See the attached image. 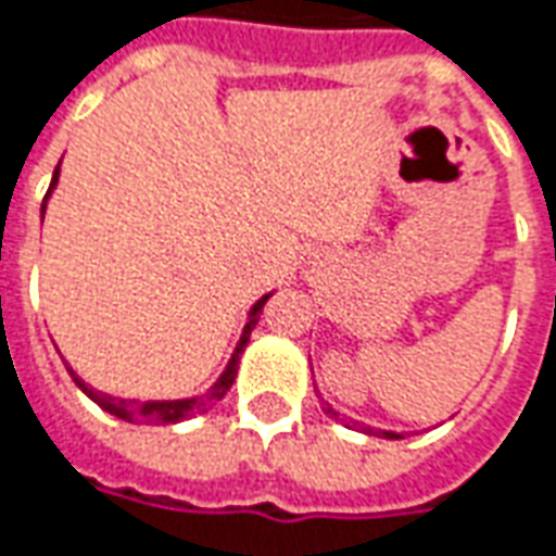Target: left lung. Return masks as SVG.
Masks as SVG:
<instances>
[{
	"label": "left lung",
	"instance_id": "obj_1",
	"mask_svg": "<svg viewBox=\"0 0 556 556\" xmlns=\"http://www.w3.org/2000/svg\"><path fill=\"white\" fill-rule=\"evenodd\" d=\"M327 415L339 417V412H332V408H327ZM354 424H357V420H351V427H354ZM363 430H366V427H363ZM369 432H372V430H369ZM381 435H384V439H402V435H396V432H381Z\"/></svg>",
	"mask_w": 556,
	"mask_h": 556
}]
</instances>
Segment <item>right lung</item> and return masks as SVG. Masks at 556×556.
<instances>
[{
    "label": "right lung",
    "instance_id": "add662e5",
    "mask_svg": "<svg viewBox=\"0 0 556 556\" xmlns=\"http://www.w3.org/2000/svg\"><path fill=\"white\" fill-rule=\"evenodd\" d=\"M56 178H60V166H56V172H53L51 190L56 187ZM51 190H48V197H51ZM48 197H45V205H48ZM45 205H41V212H45ZM266 300H269V296H263V300L256 302L254 308H251L248 324H244V332H241L239 344H236V351H232V359L227 363L224 375L214 381V388L208 390V393H202V396H190V400H168V402L117 400V396H109V393H99V390L87 388V384H84L72 369H68V375L75 378V384H78V388L84 390L96 405H99V408H105L109 415L121 417V420H129V424H154V427H166V424H178V420H187V417H197L202 415L205 408H212L217 400H224V396H227V390L232 388L236 372H239L241 351H244V344H248V339H251V329L256 327V320H260V315H263V305H266Z\"/></svg>",
    "mask_w": 556,
    "mask_h": 556
}]
</instances>
